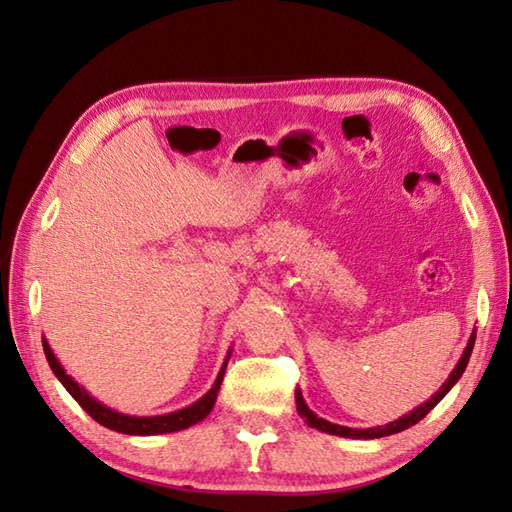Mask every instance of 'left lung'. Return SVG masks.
I'll list each match as a JSON object with an SVG mask.
<instances>
[{
	"label": "left lung",
	"instance_id": "8db88e82",
	"mask_svg": "<svg viewBox=\"0 0 512 512\" xmlns=\"http://www.w3.org/2000/svg\"><path fill=\"white\" fill-rule=\"evenodd\" d=\"M473 343H476V330L471 332V336H469V343H467V347H465L463 356H460V360L456 363L454 371L450 373V378H447V380L443 382V386L439 389V393H434L428 402H423V404H421V406H417L415 410H410L408 415H404V417H400V419H395V421H391V423H386V426H376V428L360 430V428L339 426V423H330V421H326V419L317 417V415L313 413V410H310V408L306 406L304 397H302V391H299V389H295L297 415L302 417V419L308 423L310 428H317V430H321V432L336 434V436H347V439H380V436H389V434H395V432H402V430H406V428H410V426H415L417 421H421L423 417H426V415L430 413V410H432L436 404H439L447 393H450L452 386L460 380V376H463L465 369H467L469 356H471V352H473Z\"/></svg>",
	"mask_w": 512,
	"mask_h": 512
}]
</instances>
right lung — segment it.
Masks as SVG:
<instances>
[{"label": "right lung", "instance_id": "obj_1", "mask_svg": "<svg viewBox=\"0 0 512 512\" xmlns=\"http://www.w3.org/2000/svg\"><path fill=\"white\" fill-rule=\"evenodd\" d=\"M43 350H45V358H47L49 367H52V371L56 373V378L71 393L73 400H76L97 423H102V426L108 428V430H115V432H121V434H139V436L178 432V430H184V428H191V426H195V423L206 419L210 410H213L215 402H217V393H219V386L223 382V373H226L228 358L232 354V350H230L226 360H223L221 371H219V376L213 384V389H210L204 397H199L195 404L186 406L182 410H176V413H169V415L134 417V415H121V413H117V410L104 406L102 402H97L95 397L86 393L76 380L67 376V371L62 369V365L58 363V358L52 352V347H49V343L45 339H43Z\"/></svg>", "mask_w": 512, "mask_h": 512}]
</instances>
